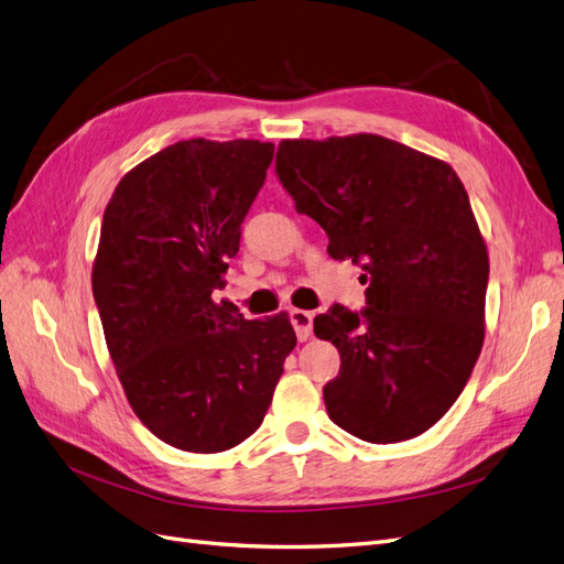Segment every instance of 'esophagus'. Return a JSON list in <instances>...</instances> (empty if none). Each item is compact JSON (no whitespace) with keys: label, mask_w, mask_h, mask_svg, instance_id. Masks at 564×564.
<instances>
[{"label":"esophagus","mask_w":564,"mask_h":564,"mask_svg":"<svg viewBox=\"0 0 564 564\" xmlns=\"http://www.w3.org/2000/svg\"><path fill=\"white\" fill-rule=\"evenodd\" d=\"M289 319H292L299 340H308L313 336V313L308 311H289Z\"/></svg>","instance_id":"esophagus-1"}]
</instances>
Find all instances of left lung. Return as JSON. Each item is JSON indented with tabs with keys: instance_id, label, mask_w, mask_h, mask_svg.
Instances as JSON below:
<instances>
[{
	"instance_id": "obj_1",
	"label": "left lung",
	"mask_w": 564,
	"mask_h": 564,
	"mask_svg": "<svg viewBox=\"0 0 564 564\" xmlns=\"http://www.w3.org/2000/svg\"><path fill=\"white\" fill-rule=\"evenodd\" d=\"M275 172L329 256L365 270V311L334 305L317 338L340 355L324 386L329 419L390 445L435 425L485 340L489 256L454 169L377 133L282 141Z\"/></svg>"
}]
</instances>
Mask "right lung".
Listing matches in <instances>:
<instances>
[{
	"label": "right lung",
	"instance_id": "obj_1",
	"mask_svg": "<svg viewBox=\"0 0 564 564\" xmlns=\"http://www.w3.org/2000/svg\"><path fill=\"white\" fill-rule=\"evenodd\" d=\"M275 145L178 141L117 183L91 272L131 409L166 445L216 454L259 425L296 346L284 313L214 303Z\"/></svg>",
	"mask_w": 564,
	"mask_h": 564
}]
</instances>
